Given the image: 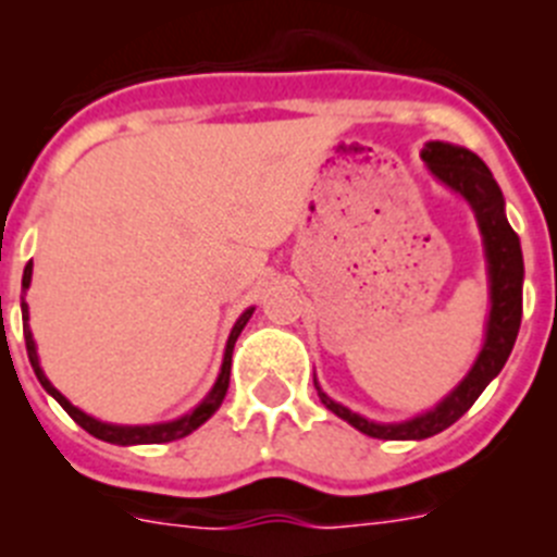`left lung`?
Returning <instances> with one entry per match:
<instances>
[{
    "label": "left lung",
    "instance_id": "1",
    "mask_svg": "<svg viewBox=\"0 0 557 557\" xmlns=\"http://www.w3.org/2000/svg\"><path fill=\"white\" fill-rule=\"evenodd\" d=\"M421 159L426 161L430 172L441 184L455 189L460 198L469 200L474 209L476 225H480L482 245H485V259H488V284H491V312L488 326H485V343L466 373L460 385L430 412L401 421V424H376L368 418L357 416L348 407L337 405L334 398L318 387L323 405L337 418L348 421L354 430L379 441H424V437L444 432L451 426L462 412H469L480 393L488 387L491 379L505 368L510 351H513L516 334L521 326V282H524V259H521V245L516 231L510 228L505 218V198H502L499 184L494 181L491 170L480 156H474L466 147L449 145V141H430L421 150Z\"/></svg>",
    "mask_w": 557,
    "mask_h": 557
}]
</instances>
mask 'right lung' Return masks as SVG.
Listing matches in <instances>:
<instances>
[{
    "label": "right lung",
    "mask_w": 557,
    "mask_h": 557,
    "mask_svg": "<svg viewBox=\"0 0 557 557\" xmlns=\"http://www.w3.org/2000/svg\"><path fill=\"white\" fill-rule=\"evenodd\" d=\"M29 278H33V262H27V268H24V275H22V289L29 287ZM250 314H253V309H245L243 314H239V321L234 323V329H231V337H228V346H225V357H223V368H220V376L218 382H214V387L209 391V396L200 401L198 407L191 412H186V416L175 418V421H166V424H147V426H120V424H106V421H97V418L86 416L83 410H77L72 401H69L66 396H63L61 391H55L52 387V382H49L47 376H44L41 371V362H38V351H36V339H33V332H29L27 321V304L22 301V321H24V343H27V357H29V366H33V371H36L38 382H41L44 391L49 393V396L55 398L58 405L63 407V410L69 412V416L75 418L77 424L83 426V430L88 432V435L100 437V441H108V444H116V446H136V444H170V441H178V437H186L189 432L198 430L200 424H206L214 412L220 410V405H223L225 393H228V379H231V354H234V343L236 337H239V332L245 329V323L250 321Z\"/></svg>",
    "instance_id": "obj_1"
}]
</instances>
